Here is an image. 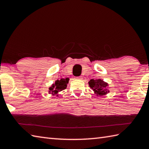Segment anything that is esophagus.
<instances>
[{"label": "esophagus", "instance_id": "esophagus-1", "mask_svg": "<svg viewBox=\"0 0 149 149\" xmlns=\"http://www.w3.org/2000/svg\"><path fill=\"white\" fill-rule=\"evenodd\" d=\"M76 79H79V80H81L82 79H81V77H76Z\"/></svg>", "mask_w": 149, "mask_h": 149}]
</instances>
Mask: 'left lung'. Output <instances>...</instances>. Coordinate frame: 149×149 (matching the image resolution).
<instances>
[{
	"mask_svg": "<svg viewBox=\"0 0 149 149\" xmlns=\"http://www.w3.org/2000/svg\"><path fill=\"white\" fill-rule=\"evenodd\" d=\"M88 84L91 89H93L94 94L97 96H104L109 93V84L101 79L95 80L92 79L88 82Z\"/></svg>",
	"mask_w": 149,
	"mask_h": 149,
	"instance_id": "1",
	"label": "left lung"
}]
</instances>
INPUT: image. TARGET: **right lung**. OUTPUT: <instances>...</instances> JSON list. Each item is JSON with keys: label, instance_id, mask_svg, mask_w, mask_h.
Wrapping results in <instances>:
<instances>
[{"label": "right lung", "instance_id": "obj_1", "mask_svg": "<svg viewBox=\"0 0 149 149\" xmlns=\"http://www.w3.org/2000/svg\"><path fill=\"white\" fill-rule=\"evenodd\" d=\"M69 82V79H61L60 80H57L52 84L50 87L49 88V93L52 95H56L59 97V93L61 91L64 90L67 87V84Z\"/></svg>", "mask_w": 149, "mask_h": 149}]
</instances>
